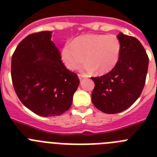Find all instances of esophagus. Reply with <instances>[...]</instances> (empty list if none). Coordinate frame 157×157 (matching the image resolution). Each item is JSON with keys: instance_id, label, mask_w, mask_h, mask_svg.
I'll return each instance as SVG.
<instances>
[{"instance_id": "esophagus-1", "label": "esophagus", "mask_w": 157, "mask_h": 157, "mask_svg": "<svg viewBox=\"0 0 157 157\" xmlns=\"http://www.w3.org/2000/svg\"><path fill=\"white\" fill-rule=\"evenodd\" d=\"M78 78H79L80 80H82V78H84L86 77V75H78Z\"/></svg>"}]
</instances>
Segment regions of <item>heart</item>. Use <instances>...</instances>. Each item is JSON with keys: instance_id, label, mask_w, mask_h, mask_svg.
<instances>
[{"instance_id": "heart-1", "label": "heart", "mask_w": 157, "mask_h": 157, "mask_svg": "<svg viewBox=\"0 0 157 157\" xmlns=\"http://www.w3.org/2000/svg\"><path fill=\"white\" fill-rule=\"evenodd\" d=\"M121 42L114 34H90L76 37L61 49V59L69 70L87 62L82 70L105 75L114 68L120 57Z\"/></svg>"}]
</instances>
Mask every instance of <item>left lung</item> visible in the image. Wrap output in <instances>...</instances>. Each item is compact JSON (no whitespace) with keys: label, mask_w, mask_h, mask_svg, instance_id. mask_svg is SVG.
Segmentation results:
<instances>
[{"label":"left lung","mask_w":157,"mask_h":157,"mask_svg":"<svg viewBox=\"0 0 157 157\" xmlns=\"http://www.w3.org/2000/svg\"><path fill=\"white\" fill-rule=\"evenodd\" d=\"M121 42L119 62L108 74L92 78L94 106L107 114L126 110L141 95L146 79L149 57L137 38L120 33Z\"/></svg>","instance_id":"8db88e82"}]
</instances>
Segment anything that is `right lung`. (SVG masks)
Instances as JSON below:
<instances>
[{
  "label": "right lung",
  "mask_w": 157,
  "mask_h": 157,
  "mask_svg": "<svg viewBox=\"0 0 157 157\" xmlns=\"http://www.w3.org/2000/svg\"><path fill=\"white\" fill-rule=\"evenodd\" d=\"M51 37V31L27 36L16 47L11 67L19 99L44 117L60 116L68 110L79 85L77 75L62 63L60 52Z\"/></svg>",
  "instance_id": "right-lung-1"
}]
</instances>
